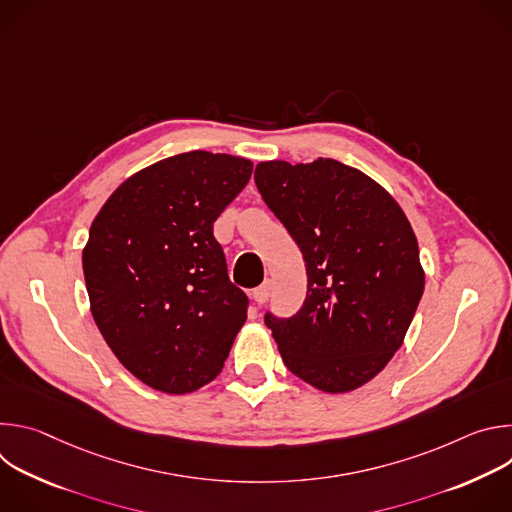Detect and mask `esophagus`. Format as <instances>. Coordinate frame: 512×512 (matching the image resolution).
Listing matches in <instances>:
<instances>
[{
    "label": "esophagus",
    "mask_w": 512,
    "mask_h": 512,
    "mask_svg": "<svg viewBox=\"0 0 512 512\" xmlns=\"http://www.w3.org/2000/svg\"><path fill=\"white\" fill-rule=\"evenodd\" d=\"M271 296V281L269 279H265L261 285H257L255 289H253V300H255V304H265L267 302V298Z\"/></svg>",
    "instance_id": "esophagus-1"
}]
</instances>
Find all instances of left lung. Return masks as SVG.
<instances>
[{
    "label": "left lung",
    "instance_id": "8db88e82",
    "mask_svg": "<svg viewBox=\"0 0 512 512\" xmlns=\"http://www.w3.org/2000/svg\"><path fill=\"white\" fill-rule=\"evenodd\" d=\"M255 186L308 275L294 316L265 312L285 367L326 393L369 383L401 346L423 296L407 216L375 180L336 160L261 162Z\"/></svg>",
    "mask_w": 512,
    "mask_h": 512
}]
</instances>
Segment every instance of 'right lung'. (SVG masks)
Returning <instances> with one entry per match:
<instances>
[{
    "label": "right lung",
    "mask_w": 512,
    "mask_h": 512,
    "mask_svg": "<svg viewBox=\"0 0 512 512\" xmlns=\"http://www.w3.org/2000/svg\"><path fill=\"white\" fill-rule=\"evenodd\" d=\"M245 158L188 152L125 180L83 251L93 318L123 367L182 395L223 371L249 298L229 279L212 225L245 188Z\"/></svg>",
    "instance_id": "1"
}]
</instances>
